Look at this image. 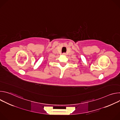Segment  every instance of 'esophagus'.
Returning a JSON list of instances; mask_svg holds the SVG:
<instances>
[{"label": "esophagus", "instance_id": "1", "mask_svg": "<svg viewBox=\"0 0 120 120\" xmlns=\"http://www.w3.org/2000/svg\"><path fill=\"white\" fill-rule=\"evenodd\" d=\"M63 55H65V53H63Z\"/></svg>", "mask_w": 120, "mask_h": 120}]
</instances>
